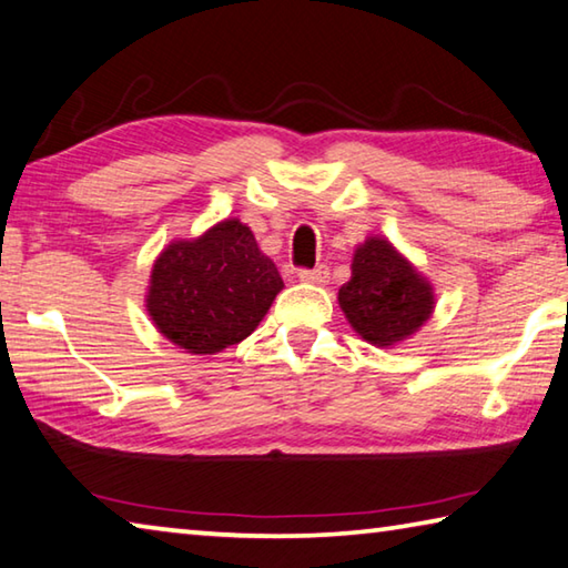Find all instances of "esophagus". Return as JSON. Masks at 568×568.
I'll list each match as a JSON object with an SVG mask.
<instances>
[{"mask_svg": "<svg viewBox=\"0 0 568 568\" xmlns=\"http://www.w3.org/2000/svg\"><path fill=\"white\" fill-rule=\"evenodd\" d=\"M300 278H302V282H306V284H326V278H329V266L320 264V266H314V268H302Z\"/></svg>", "mask_w": 568, "mask_h": 568, "instance_id": "obj_1", "label": "esophagus"}]
</instances>
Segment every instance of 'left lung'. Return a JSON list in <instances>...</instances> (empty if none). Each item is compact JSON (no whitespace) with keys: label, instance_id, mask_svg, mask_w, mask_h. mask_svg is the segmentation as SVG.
I'll list each match as a JSON object with an SVG mask.
<instances>
[{"label":"left lung","instance_id":"8db88e82","mask_svg":"<svg viewBox=\"0 0 568 568\" xmlns=\"http://www.w3.org/2000/svg\"><path fill=\"white\" fill-rule=\"evenodd\" d=\"M352 329L382 349L402 344L432 320L434 284L386 236H366L354 248L352 278L339 290Z\"/></svg>","mask_w":568,"mask_h":568}]
</instances>
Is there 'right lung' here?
<instances>
[{"instance_id": "obj_1", "label": "right lung", "mask_w": 568, "mask_h": 568, "mask_svg": "<svg viewBox=\"0 0 568 568\" xmlns=\"http://www.w3.org/2000/svg\"><path fill=\"white\" fill-rule=\"evenodd\" d=\"M284 290L252 229L222 219L194 239H174L154 258L144 306L156 332L186 354L244 342Z\"/></svg>"}]
</instances>
